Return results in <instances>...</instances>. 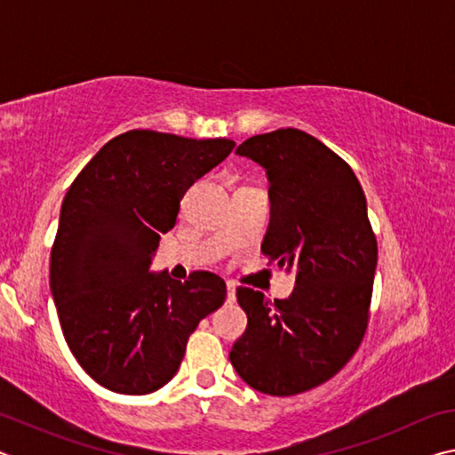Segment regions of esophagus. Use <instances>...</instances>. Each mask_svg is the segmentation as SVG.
<instances>
[{"label":"esophagus","mask_w":455,"mask_h":455,"mask_svg":"<svg viewBox=\"0 0 455 455\" xmlns=\"http://www.w3.org/2000/svg\"><path fill=\"white\" fill-rule=\"evenodd\" d=\"M235 284L233 283H227V303H233L235 301Z\"/></svg>","instance_id":"obj_1"}]
</instances>
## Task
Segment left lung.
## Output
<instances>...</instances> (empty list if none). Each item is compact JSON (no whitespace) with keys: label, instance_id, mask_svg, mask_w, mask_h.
Masks as SVG:
<instances>
[{"label":"left lung","instance_id":"left-lung-1","mask_svg":"<svg viewBox=\"0 0 455 455\" xmlns=\"http://www.w3.org/2000/svg\"><path fill=\"white\" fill-rule=\"evenodd\" d=\"M265 168L271 220L263 255L295 289L271 305L241 287L246 329L228 357L252 389L287 397L331 379L365 335L377 243L351 166L297 128L252 136L236 148Z\"/></svg>","mask_w":455,"mask_h":455}]
</instances>
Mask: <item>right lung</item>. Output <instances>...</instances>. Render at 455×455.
<instances>
[{
	"mask_svg": "<svg viewBox=\"0 0 455 455\" xmlns=\"http://www.w3.org/2000/svg\"><path fill=\"white\" fill-rule=\"evenodd\" d=\"M235 148L130 130L96 152L68 188L52 249L50 289L66 343L102 387L152 394L172 379L198 321L225 303L219 275L174 281L150 265L180 200Z\"/></svg>",
	"mask_w": 455,
	"mask_h": 455,
	"instance_id": "add662e5",
	"label": "right lung"
}]
</instances>
